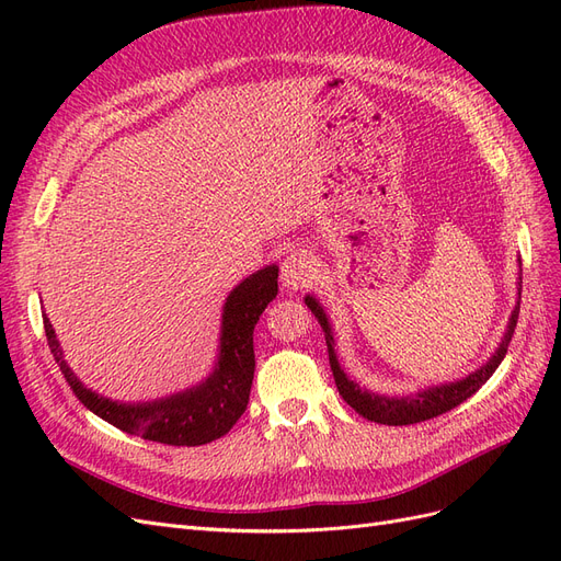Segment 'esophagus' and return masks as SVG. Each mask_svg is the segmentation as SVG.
<instances>
[{
	"mask_svg": "<svg viewBox=\"0 0 561 561\" xmlns=\"http://www.w3.org/2000/svg\"><path fill=\"white\" fill-rule=\"evenodd\" d=\"M313 260L304 250H293L280 264V280L290 290L307 287L313 280Z\"/></svg>",
	"mask_w": 561,
	"mask_h": 561,
	"instance_id": "esophagus-1",
	"label": "esophagus"
}]
</instances>
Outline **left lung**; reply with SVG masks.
<instances>
[{
    "instance_id": "left-lung-1",
    "label": "left lung",
    "mask_w": 561,
    "mask_h": 561,
    "mask_svg": "<svg viewBox=\"0 0 561 561\" xmlns=\"http://www.w3.org/2000/svg\"><path fill=\"white\" fill-rule=\"evenodd\" d=\"M304 301H307V307L318 318L322 332H325L330 367H332V375H334V383L339 388V396H342L360 416L375 421V423H386V426H410V423H419V421L439 416V414L454 410L456 404H461L463 400H468L472 393H478V390L486 383V379L494 375L496 367L501 365V360L505 358L507 344H511V339L515 334L517 316H519V307H515L513 318H511V322H507V332L503 336L499 351L491 355L486 365H482L478 371H472V375H468L466 379L454 381V383L433 386L428 390H421V393H416V396L386 398V396H379V393H369V390L360 388L358 383H353L344 375V369L339 367V360H336L334 336H332L325 311H322V307L313 297H307Z\"/></svg>"
}]
</instances>
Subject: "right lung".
<instances>
[{
	"instance_id": "1",
	"label": "right lung",
	"mask_w": 561,
	"mask_h": 561,
	"mask_svg": "<svg viewBox=\"0 0 561 561\" xmlns=\"http://www.w3.org/2000/svg\"><path fill=\"white\" fill-rule=\"evenodd\" d=\"M278 295V266H264L233 287L222 313L219 360L213 375L184 393L145 404H122L93 393L62 360L54 328L44 313V332L50 353L75 396L93 414L118 431L138 435L151 443L173 447H198L227 435L241 419L250 400L254 377L252 332L262 311Z\"/></svg>"
}]
</instances>
